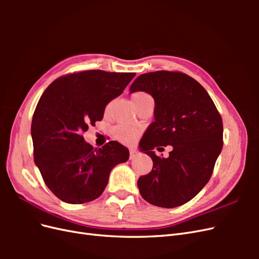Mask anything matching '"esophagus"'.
<instances>
[{
  "instance_id": "esophagus-1",
  "label": "esophagus",
  "mask_w": 259,
  "mask_h": 259,
  "mask_svg": "<svg viewBox=\"0 0 259 259\" xmlns=\"http://www.w3.org/2000/svg\"><path fill=\"white\" fill-rule=\"evenodd\" d=\"M137 154H138V152L136 150H134V149H131V150H130V160L135 159Z\"/></svg>"
}]
</instances>
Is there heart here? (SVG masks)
Masks as SVG:
<instances>
[{
	"mask_svg": "<svg viewBox=\"0 0 259 259\" xmlns=\"http://www.w3.org/2000/svg\"><path fill=\"white\" fill-rule=\"evenodd\" d=\"M149 98H151V96L145 92H136L132 96L135 106ZM138 133L139 131L136 127L128 126V125H117L113 128V136L115 139L124 144H132L138 136Z\"/></svg>",
	"mask_w": 259,
	"mask_h": 259,
	"instance_id": "b5f03b06",
	"label": "heart"
}]
</instances>
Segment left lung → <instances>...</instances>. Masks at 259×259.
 Wrapping results in <instances>:
<instances>
[{
  "instance_id": "1",
  "label": "left lung",
  "mask_w": 259,
  "mask_h": 259,
  "mask_svg": "<svg viewBox=\"0 0 259 259\" xmlns=\"http://www.w3.org/2000/svg\"><path fill=\"white\" fill-rule=\"evenodd\" d=\"M131 93L143 91L153 97L154 122L139 143L153 162L150 173L139 177L142 197L152 205L173 208L193 199L213 174L223 149V120L205 89L178 71L139 75ZM170 144L165 159L152 152Z\"/></svg>"
}]
</instances>
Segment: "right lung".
<instances>
[{
  "label": "right lung",
  "instance_id": "add662e5",
  "mask_svg": "<svg viewBox=\"0 0 259 259\" xmlns=\"http://www.w3.org/2000/svg\"><path fill=\"white\" fill-rule=\"evenodd\" d=\"M136 73L88 70L55 80L36 105L31 123L34 163L58 199L82 204L99 198L110 171L128 160L117 142L99 149L83 133L103 120L109 101L123 93Z\"/></svg>",
  "mask_w": 259,
  "mask_h": 259
}]
</instances>
